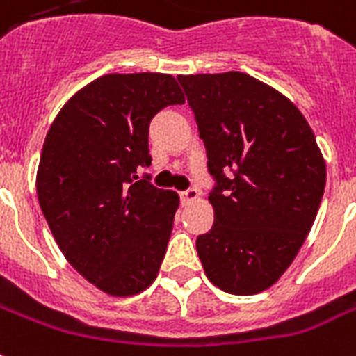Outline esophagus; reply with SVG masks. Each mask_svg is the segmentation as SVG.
<instances>
[{
	"mask_svg": "<svg viewBox=\"0 0 356 356\" xmlns=\"http://www.w3.org/2000/svg\"><path fill=\"white\" fill-rule=\"evenodd\" d=\"M195 199H199L197 188H190V190H184V192H181V201H183V204L192 203V201H195Z\"/></svg>",
	"mask_w": 356,
	"mask_h": 356,
	"instance_id": "34e87169",
	"label": "esophagus"
}]
</instances>
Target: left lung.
I'll list each match as a JSON object with an SVG mask.
<instances>
[{"label": "left lung", "mask_w": 356, "mask_h": 356, "mask_svg": "<svg viewBox=\"0 0 356 356\" xmlns=\"http://www.w3.org/2000/svg\"><path fill=\"white\" fill-rule=\"evenodd\" d=\"M218 186L210 232L195 241L207 278L258 294L282 278L313 227L325 188L314 133L285 95L239 71L179 74Z\"/></svg>", "instance_id": "left-lung-1"}]
</instances>
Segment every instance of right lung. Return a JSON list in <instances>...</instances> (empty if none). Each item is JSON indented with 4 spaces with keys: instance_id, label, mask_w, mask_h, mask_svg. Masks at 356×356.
<instances>
[{
    "instance_id": "obj_1",
    "label": "right lung",
    "mask_w": 356,
    "mask_h": 356,
    "mask_svg": "<svg viewBox=\"0 0 356 356\" xmlns=\"http://www.w3.org/2000/svg\"><path fill=\"white\" fill-rule=\"evenodd\" d=\"M175 104L184 97L172 74H104L63 104L43 143V216L74 270L109 296L143 293L166 254L179 195L137 172L152 164V118Z\"/></svg>"
}]
</instances>
